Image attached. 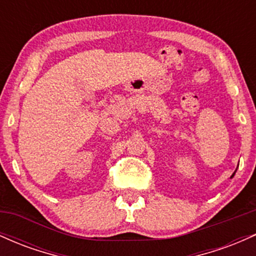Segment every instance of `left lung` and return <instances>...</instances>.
I'll return each mask as SVG.
<instances>
[{
    "label": "left lung",
    "instance_id": "left-lung-1",
    "mask_svg": "<svg viewBox=\"0 0 256 256\" xmlns=\"http://www.w3.org/2000/svg\"><path fill=\"white\" fill-rule=\"evenodd\" d=\"M234 174H232V176H231V177H234Z\"/></svg>",
    "mask_w": 256,
    "mask_h": 256
}]
</instances>
